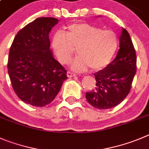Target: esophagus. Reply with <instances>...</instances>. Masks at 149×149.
<instances>
[{"mask_svg": "<svg viewBox=\"0 0 149 149\" xmlns=\"http://www.w3.org/2000/svg\"><path fill=\"white\" fill-rule=\"evenodd\" d=\"M67 76H68V77H69V78H72V77H73V76H76V75L75 74V73H72V72L68 71L67 72Z\"/></svg>", "mask_w": 149, "mask_h": 149, "instance_id": "esophagus-1", "label": "esophagus"}]
</instances>
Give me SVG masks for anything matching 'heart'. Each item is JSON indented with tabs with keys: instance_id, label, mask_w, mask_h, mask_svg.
<instances>
[{
	"instance_id": "heart-1",
	"label": "heart",
	"mask_w": 149,
	"mask_h": 149,
	"mask_svg": "<svg viewBox=\"0 0 149 149\" xmlns=\"http://www.w3.org/2000/svg\"><path fill=\"white\" fill-rule=\"evenodd\" d=\"M118 45L116 34L110 30H102L88 23H74L65 33L58 31L52 39V47L62 64L70 62L76 49L79 55L70 63V68L84 72L89 68L100 70L107 66Z\"/></svg>"
}]
</instances>
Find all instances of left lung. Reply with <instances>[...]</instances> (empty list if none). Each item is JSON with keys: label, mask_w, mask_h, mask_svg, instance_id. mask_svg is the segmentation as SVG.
I'll list each match as a JSON object with an SVG mask.
<instances>
[{"label": "left lung", "mask_w": 149, "mask_h": 149, "mask_svg": "<svg viewBox=\"0 0 149 149\" xmlns=\"http://www.w3.org/2000/svg\"><path fill=\"white\" fill-rule=\"evenodd\" d=\"M120 48L116 57L103 70L94 73L95 89L86 93L87 102L93 107L107 109L121 103L129 94L136 73V54L130 35L122 28Z\"/></svg>", "instance_id": "obj_1"}]
</instances>
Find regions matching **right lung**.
I'll list each match as a JSON object with an SVG mask.
<instances>
[{"label":"right lung","mask_w":149,"mask_h":149,"mask_svg":"<svg viewBox=\"0 0 149 149\" xmlns=\"http://www.w3.org/2000/svg\"><path fill=\"white\" fill-rule=\"evenodd\" d=\"M58 23L54 17L37 18L19 31L9 50L7 68L13 90L31 106L50 104L68 79L50 48L49 33Z\"/></svg>","instance_id":"obj_1"}]
</instances>
